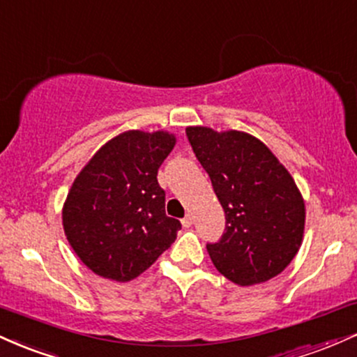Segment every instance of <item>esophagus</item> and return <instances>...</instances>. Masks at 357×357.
<instances>
[{
	"instance_id": "34e87169",
	"label": "esophagus",
	"mask_w": 357,
	"mask_h": 357,
	"mask_svg": "<svg viewBox=\"0 0 357 357\" xmlns=\"http://www.w3.org/2000/svg\"><path fill=\"white\" fill-rule=\"evenodd\" d=\"M181 223H183L184 228H190L191 225H192V215H186V216H184Z\"/></svg>"
}]
</instances>
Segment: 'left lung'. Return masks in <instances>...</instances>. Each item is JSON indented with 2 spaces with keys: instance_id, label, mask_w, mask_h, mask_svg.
I'll use <instances>...</instances> for the list:
<instances>
[{
  "instance_id": "1",
  "label": "left lung",
  "mask_w": 357,
  "mask_h": 357,
  "mask_svg": "<svg viewBox=\"0 0 357 357\" xmlns=\"http://www.w3.org/2000/svg\"><path fill=\"white\" fill-rule=\"evenodd\" d=\"M186 136L225 210V233L206 243L216 270L238 285L284 272L305 223L304 199L289 171L250 134L188 127Z\"/></svg>"
}]
</instances>
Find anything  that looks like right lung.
I'll return each instance as SVG.
<instances>
[{
  "label": "right lung",
  "instance_id": "1",
  "mask_svg": "<svg viewBox=\"0 0 357 357\" xmlns=\"http://www.w3.org/2000/svg\"><path fill=\"white\" fill-rule=\"evenodd\" d=\"M174 142L162 130H129L102 146L73 181L63 230L97 275L132 280L176 240L181 223L166 215V191L158 183Z\"/></svg>",
  "mask_w": 357,
  "mask_h": 357
}]
</instances>
